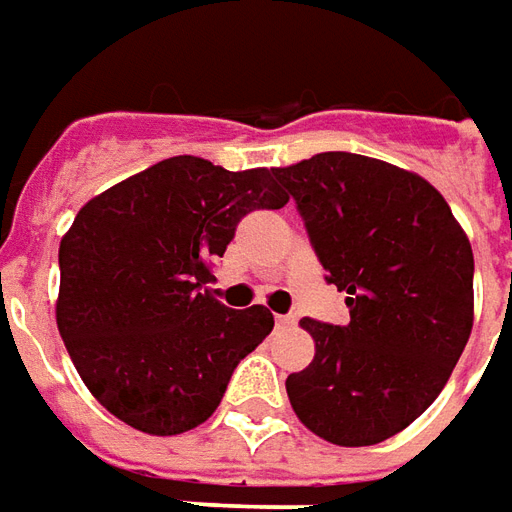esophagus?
I'll use <instances>...</instances> for the list:
<instances>
[{
    "label": "esophagus",
    "mask_w": 512,
    "mask_h": 512,
    "mask_svg": "<svg viewBox=\"0 0 512 512\" xmlns=\"http://www.w3.org/2000/svg\"><path fill=\"white\" fill-rule=\"evenodd\" d=\"M274 319H277V325H280V328H288V325H294V316H291V314H280V316H274Z\"/></svg>",
    "instance_id": "34e87169"
}]
</instances>
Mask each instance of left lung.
Here are the masks:
<instances>
[{
  "label": "left lung",
  "mask_w": 512,
  "mask_h": 512,
  "mask_svg": "<svg viewBox=\"0 0 512 512\" xmlns=\"http://www.w3.org/2000/svg\"><path fill=\"white\" fill-rule=\"evenodd\" d=\"M274 179L297 201L350 322L302 319L314 361L285 378L305 429L333 446H375L443 392L474 328V252L423 176L328 151Z\"/></svg>",
  "instance_id": "obj_1"
}]
</instances>
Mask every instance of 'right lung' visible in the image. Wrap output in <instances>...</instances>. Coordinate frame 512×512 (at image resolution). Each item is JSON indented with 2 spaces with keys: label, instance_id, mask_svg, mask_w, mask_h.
Masks as SVG:
<instances>
[{
  "label": "right lung",
  "instance_id": "right-lung-1",
  "mask_svg": "<svg viewBox=\"0 0 512 512\" xmlns=\"http://www.w3.org/2000/svg\"><path fill=\"white\" fill-rule=\"evenodd\" d=\"M288 196L269 168L170 156L86 201L61 238L55 322L83 384L131 429L170 437L218 409L274 328L263 305L212 297V260L246 212Z\"/></svg>",
  "mask_w": 512,
  "mask_h": 512
}]
</instances>
